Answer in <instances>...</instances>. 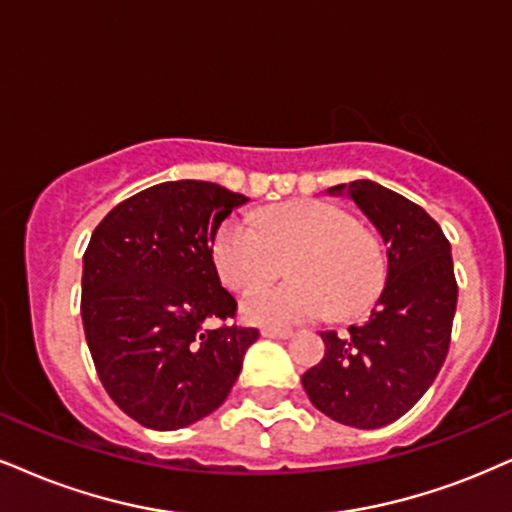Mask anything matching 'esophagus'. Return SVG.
Here are the masks:
<instances>
[{
  "label": "esophagus",
  "mask_w": 512,
  "mask_h": 512,
  "mask_svg": "<svg viewBox=\"0 0 512 512\" xmlns=\"http://www.w3.org/2000/svg\"><path fill=\"white\" fill-rule=\"evenodd\" d=\"M261 334H263V337H270V339H289L294 332L289 330V327H263Z\"/></svg>",
  "instance_id": "34e87169"
}]
</instances>
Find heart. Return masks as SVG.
<instances>
[{
    "mask_svg": "<svg viewBox=\"0 0 512 512\" xmlns=\"http://www.w3.org/2000/svg\"><path fill=\"white\" fill-rule=\"evenodd\" d=\"M220 280L237 292L242 315L258 325H294L337 313L356 315L375 304L387 258L372 232L349 211L327 201H294L251 216H230L213 237ZM290 261L287 286L258 290Z\"/></svg>",
    "mask_w": 512,
    "mask_h": 512,
    "instance_id": "1",
    "label": "heart"
}]
</instances>
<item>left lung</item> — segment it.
Wrapping results in <instances>:
<instances>
[{"label": "left lung", "instance_id": "1", "mask_svg": "<svg viewBox=\"0 0 512 512\" xmlns=\"http://www.w3.org/2000/svg\"><path fill=\"white\" fill-rule=\"evenodd\" d=\"M346 192L389 244L387 285L370 318L346 334L323 332L325 356L304 372L308 399L358 430L399 420L439 375L451 344L458 282L451 244L425 208L370 180Z\"/></svg>", "mask_w": 512, "mask_h": 512}]
</instances>
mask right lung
<instances>
[{"instance_id":"1","label":"right lung","mask_w":512,"mask_h":512,"mask_svg":"<svg viewBox=\"0 0 512 512\" xmlns=\"http://www.w3.org/2000/svg\"><path fill=\"white\" fill-rule=\"evenodd\" d=\"M244 194L204 180L132 194L94 227L82 256L80 313L113 403L151 430H180L227 399L256 327L235 325L213 237ZM218 319V328H204Z\"/></svg>"}]
</instances>
